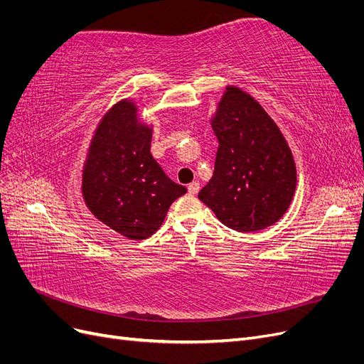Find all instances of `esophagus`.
<instances>
[{
	"label": "esophagus",
	"mask_w": 364,
	"mask_h": 364,
	"mask_svg": "<svg viewBox=\"0 0 364 364\" xmlns=\"http://www.w3.org/2000/svg\"><path fill=\"white\" fill-rule=\"evenodd\" d=\"M199 190H200V183H199V182H191V183L188 185V193H190L191 196H196L197 193H199Z\"/></svg>",
	"instance_id": "34e87169"
}]
</instances>
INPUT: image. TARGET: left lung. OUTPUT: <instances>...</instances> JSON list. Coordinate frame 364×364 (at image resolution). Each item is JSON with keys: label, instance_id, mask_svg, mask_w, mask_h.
<instances>
[{"label": "left lung", "instance_id": "obj_1", "mask_svg": "<svg viewBox=\"0 0 364 364\" xmlns=\"http://www.w3.org/2000/svg\"><path fill=\"white\" fill-rule=\"evenodd\" d=\"M213 130L218 141L214 173L199 199L238 232L277 223L296 188L294 161L278 126L249 94L228 87Z\"/></svg>", "mask_w": 364, "mask_h": 364}]
</instances>
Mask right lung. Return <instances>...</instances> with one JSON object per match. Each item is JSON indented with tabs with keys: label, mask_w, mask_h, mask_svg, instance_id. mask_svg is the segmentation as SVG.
<instances>
[{
	"label": "right lung",
	"mask_w": 364,
	"mask_h": 364,
	"mask_svg": "<svg viewBox=\"0 0 364 364\" xmlns=\"http://www.w3.org/2000/svg\"><path fill=\"white\" fill-rule=\"evenodd\" d=\"M151 130L136 123L134 103L119 102L98 126L83 171V197L91 213L127 238H147L170 205L186 193L150 153Z\"/></svg>",
	"instance_id": "obj_1"
}]
</instances>
